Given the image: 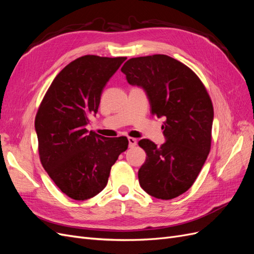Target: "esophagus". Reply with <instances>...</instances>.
<instances>
[{
	"instance_id": "obj_1",
	"label": "esophagus",
	"mask_w": 254,
	"mask_h": 254,
	"mask_svg": "<svg viewBox=\"0 0 254 254\" xmlns=\"http://www.w3.org/2000/svg\"><path fill=\"white\" fill-rule=\"evenodd\" d=\"M128 142H129V147H134L137 143L134 137H128Z\"/></svg>"
}]
</instances>
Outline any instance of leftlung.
<instances>
[{
	"mask_svg": "<svg viewBox=\"0 0 254 254\" xmlns=\"http://www.w3.org/2000/svg\"><path fill=\"white\" fill-rule=\"evenodd\" d=\"M121 71L145 91L151 113L165 119L162 145L139 142L147 156L137 174L140 186L158 199L178 197L193 186L210 152L211 98L198 76L170 56L131 58Z\"/></svg>",
	"mask_w": 254,
	"mask_h": 254,
	"instance_id": "left-lung-1",
	"label": "left lung"
}]
</instances>
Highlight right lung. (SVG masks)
<instances>
[{
  "instance_id": "1",
  "label": "right lung",
  "mask_w": 254,
  "mask_h": 254,
  "mask_svg": "<svg viewBox=\"0 0 254 254\" xmlns=\"http://www.w3.org/2000/svg\"><path fill=\"white\" fill-rule=\"evenodd\" d=\"M126 57L86 55L53 80L37 112L35 129L42 166L63 193L86 200L105 189L111 166L128 147L126 136L88 131L107 82Z\"/></svg>"
}]
</instances>
